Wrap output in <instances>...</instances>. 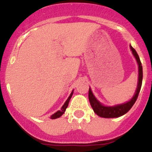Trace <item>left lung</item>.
Segmentation results:
<instances>
[{"label": "left lung", "mask_w": 152, "mask_h": 152, "mask_svg": "<svg viewBox=\"0 0 152 152\" xmlns=\"http://www.w3.org/2000/svg\"><path fill=\"white\" fill-rule=\"evenodd\" d=\"M131 50L132 51L134 56L135 57L137 60V64H138V82H137V86L135 91V94L134 96L131 100L127 103L122 104H118V105L113 106V107H106L104 106L100 102L96 100V98L94 96L91 91V89H89V100H90V105L94 110V113H96L98 116L104 118H113V117H119L125 114L126 113L129 111L131 108L133 107L134 103L136 102L138 96L139 92L141 90V84H142V79H143V71H142V66L140 58H139L137 52L135 51L133 47L130 45Z\"/></svg>", "instance_id": "left-lung-1"}]
</instances>
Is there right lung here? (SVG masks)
Returning <instances> with one entry per match:
<instances>
[{
    "instance_id": "1",
    "label": "right lung",
    "mask_w": 152,
    "mask_h": 152,
    "mask_svg": "<svg viewBox=\"0 0 152 152\" xmlns=\"http://www.w3.org/2000/svg\"><path fill=\"white\" fill-rule=\"evenodd\" d=\"M72 94H73V90L72 91V93H71L70 96L68 97V99H67V100H66V101L65 102V104H63V106L62 107V108H61L60 110H58L56 113H55L54 114H52V115L50 117V119H56V118L60 117L61 116H62V114L64 113V112L66 111V109L67 108V107H68V105H69V102L70 99H71V97H72Z\"/></svg>"
}]
</instances>
